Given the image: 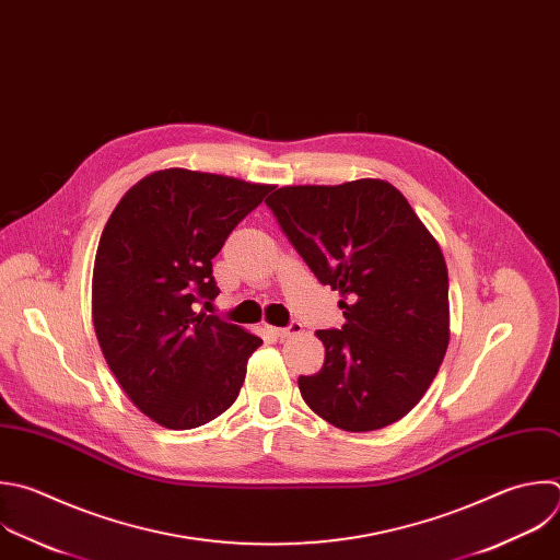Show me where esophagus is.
<instances>
[{
  "label": "esophagus",
  "mask_w": 560,
  "mask_h": 560,
  "mask_svg": "<svg viewBox=\"0 0 560 560\" xmlns=\"http://www.w3.org/2000/svg\"><path fill=\"white\" fill-rule=\"evenodd\" d=\"M266 331L272 334L275 338H288V336H296L303 331V325L292 320L288 327H272V325H266Z\"/></svg>",
  "instance_id": "esophagus-1"
}]
</instances>
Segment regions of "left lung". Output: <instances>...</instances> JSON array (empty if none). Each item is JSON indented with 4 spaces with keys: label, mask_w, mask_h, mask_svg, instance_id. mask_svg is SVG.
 <instances>
[{
    "label": "left lung",
    "mask_w": 560,
    "mask_h": 560,
    "mask_svg": "<svg viewBox=\"0 0 560 560\" xmlns=\"http://www.w3.org/2000/svg\"><path fill=\"white\" fill-rule=\"evenodd\" d=\"M266 205L316 279L342 296L345 325L316 331L323 369L299 378L305 405L351 433L402 420L451 338L440 244L385 179L281 186Z\"/></svg>",
    "instance_id": "1"
}]
</instances>
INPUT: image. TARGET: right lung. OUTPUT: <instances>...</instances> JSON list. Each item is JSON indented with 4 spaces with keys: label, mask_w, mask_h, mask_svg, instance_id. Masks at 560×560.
I'll return each instance as SVG.
<instances>
[{
    "label": "right lung",
    "mask_w": 560,
    "mask_h": 560,
    "mask_svg": "<svg viewBox=\"0 0 560 560\" xmlns=\"http://www.w3.org/2000/svg\"><path fill=\"white\" fill-rule=\"evenodd\" d=\"M272 189L162 168L131 186L103 229L94 331L122 392L164 429L202 427L240 396L248 358L264 340L198 305L220 294L213 257Z\"/></svg>",
    "instance_id": "add662e5"
}]
</instances>
